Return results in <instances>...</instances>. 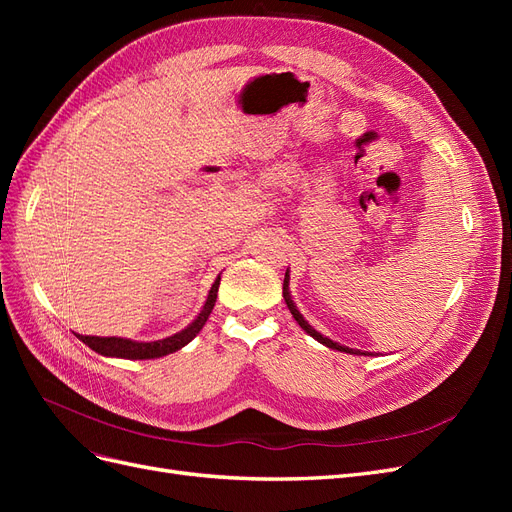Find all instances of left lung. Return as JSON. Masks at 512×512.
<instances>
[{"instance_id": "left-lung-1", "label": "left lung", "mask_w": 512, "mask_h": 512, "mask_svg": "<svg viewBox=\"0 0 512 512\" xmlns=\"http://www.w3.org/2000/svg\"><path fill=\"white\" fill-rule=\"evenodd\" d=\"M290 271L286 269V277H284V301H286V305H288V309H290V314H292V318L299 322V327L307 333V335H312L316 342H320L322 346H327V348H331V350H337V352H346V354H365V352H361V350H356V348H348V346H342V344H337V342H333V339H329V337H324L322 333H318L312 324H309L305 318H303V314L299 312V307L294 305V301H292V297H290V290H288V284H290V275H288Z\"/></svg>"}]
</instances>
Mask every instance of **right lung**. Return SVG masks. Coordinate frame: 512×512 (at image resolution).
Instances as JSON below:
<instances>
[{
	"label": "right lung",
	"mask_w": 512,
	"mask_h": 512,
	"mask_svg": "<svg viewBox=\"0 0 512 512\" xmlns=\"http://www.w3.org/2000/svg\"><path fill=\"white\" fill-rule=\"evenodd\" d=\"M218 288H220V275L215 277V282L207 294L205 305L200 307L198 316L188 324V327L181 329L179 333L158 339V342H134L128 337H98V335H76L85 346H89L94 352L102 356H113V359H130V361H145V359H160V356L173 354L188 346L192 339L205 327V322L211 314V309L218 299Z\"/></svg>",
	"instance_id": "1"
}]
</instances>
